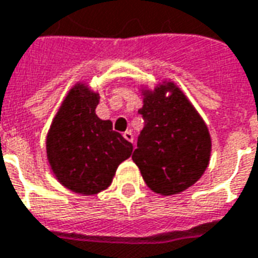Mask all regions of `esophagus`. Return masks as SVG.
<instances>
[{
    "label": "esophagus",
    "mask_w": 258,
    "mask_h": 258,
    "mask_svg": "<svg viewBox=\"0 0 258 258\" xmlns=\"http://www.w3.org/2000/svg\"><path fill=\"white\" fill-rule=\"evenodd\" d=\"M123 137H125V140H127V142L133 143V133H132L131 131L125 132V133H123Z\"/></svg>",
    "instance_id": "obj_1"
}]
</instances>
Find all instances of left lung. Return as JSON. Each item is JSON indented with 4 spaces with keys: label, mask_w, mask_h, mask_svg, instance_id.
Masks as SVG:
<instances>
[{
    "label": "left lung",
    "mask_w": 258,
    "mask_h": 258,
    "mask_svg": "<svg viewBox=\"0 0 258 258\" xmlns=\"http://www.w3.org/2000/svg\"><path fill=\"white\" fill-rule=\"evenodd\" d=\"M142 95L139 112L144 127L132 159L151 191L163 197L183 192L208 168L212 152L208 126L172 81L154 90L143 86Z\"/></svg>",
    "instance_id": "obj_1"
}]
</instances>
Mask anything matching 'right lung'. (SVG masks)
<instances>
[{
  "mask_svg": "<svg viewBox=\"0 0 258 258\" xmlns=\"http://www.w3.org/2000/svg\"><path fill=\"white\" fill-rule=\"evenodd\" d=\"M100 96L77 82L64 97L46 135V158L56 180L81 195L110 187L116 168L133 146L96 115Z\"/></svg>",
  "mask_w": 258,
  "mask_h": 258,
  "instance_id": "add662e5",
  "label": "right lung"
}]
</instances>
